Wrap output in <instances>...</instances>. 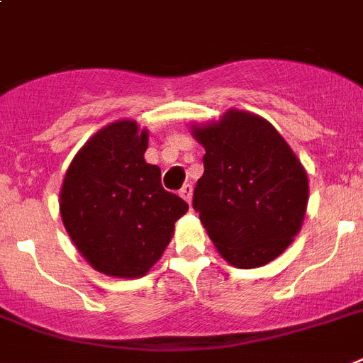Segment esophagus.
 Returning <instances> with one entry per match:
<instances>
[{"mask_svg": "<svg viewBox=\"0 0 363 363\" xmlns=\"http://www.w3.org/2000/svg\"><path fill=\"white\" fill-rule=\"evenodd\" d=\"M191 194H194V186H191V184H184V186H182V190H181L182 199H186V201L190 203L191 201Z\"/></svg>", "mask_w": 363, "mask_h": 363, "instance_id": "esophagus-1", "label": "esophagus"}]
</instances>
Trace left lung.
<instances>
[{
    "mask_svg": "<svg viewBox=\"0 0 363 363\" xmlns=\"http://www.w3.org/2000/svg\"><path fill=\"white\" fill-rule=\"evenodd\" d=\"M205 173L191 207L237 268L263 267L293 242L308 205V175L268 121L231 110L196 128Z\"/></svg>",
    "mask_w": 363,
    "mask_h": 363,
    "instance_id": "8db88e82",
    "label": "left lung"
}]
</instances>
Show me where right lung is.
<instances>
[{"instance_id":"1","label":"right lung","mask_w":363,"mask_h":363,"mask_svg":"<svg viewBox=\"0 0 363 363\" xmlns=\"http://www.w3.org/2000/svg\"><path fill=\"white\" fill-rule=\"evenodd\" d=\"M147 132L117 121L74 156L61 188V218L79 253L96 270L140 278L160 259L188 211L164 190L160 167L147 164Z\"/></svg>"}]
</instances>
